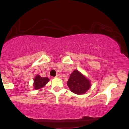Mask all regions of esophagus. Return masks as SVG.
I'll return each instance as SVG.
<instances>
[{
	"mask_svg": "<svg viewBox=\"0 0 129 129\" xmlns=\"http://www.w3.org/2000/svg\"><path fill=\"white\" fill-rule=\"evenodd\" d=\"M56 77L57 78H61L62 77V75H61L60 74H57V75H56Z\"/></svg>",
	"mask_w": 129,
	"mask_h": 129,
	"instance_id": "obj_1",
	"label": "esophagus"
}]
</instances>
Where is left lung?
<instances>
[{
  "label": "left lung",
  "instance_id": "8db88e82",
  "mask_svg": "<svg viewBox=\"0 0 129 129\" xmlns=\"http://www.w3.org/2000/svg\"><path fill=\"white\" fill-rule=\"evenodd\" d=\"M71 92L77 95L84 94L91 87L90 80L77 70H74L67 83Z\"/></svg>",
  "mask_w": 129,
  "mask_h": 129
}]
</instances>
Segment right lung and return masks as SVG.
Here are the masks:
<instances>
[{
    "instance_id": "add662e5",
    "label": "right lung",
    "mask_w": 129,
    "mask_h": 129,
    "mask_svg": "<svg viewBox=\"0 0 129 129\" xmlns=\"http://www.w3.org/2000/svg\"><path fill=\"white\" fill-rule=\"evenodd\" d=\"M49 81V79L48 77H42L40 75L37 74L34 79V89L35 90L41 89L44 87Z\"/></svg>"
}]
</instances>
